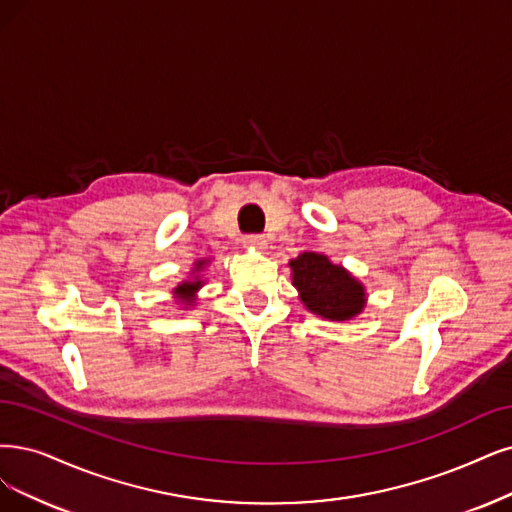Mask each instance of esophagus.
I'll return each mask as SVG.
<instances>
[{"instance_id": "obj_1", "label": "esophagus", "mask_w": 512, "mask_h": 512, "mask_svg": "<svg viewBox=\"0 0 512 512\" xmlns=\"http://www.w3.org/2000/svg\"><path fill=\"white\" fill-rule=\"evenodd\" d=\"M244 246L246 249H251V251H263V249H268V240L263 238V236H244Z\"/></svg>"}]
</instances>
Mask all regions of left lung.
<instances>
[{
  "mask_svg": "<svg viewBox=\"0 0 512 512\" xmlns=\"http://www.w3.org/2000/svg\"><path fill=\"white\" fill-rule=\"evenodd\" d=\"M293 287L304 308L318 318L346 323L367 306V291L361 280L327 255L301 253L289 261Z\"/></svg>",
  "mask_w": 512,
  "mask_h": 512,
  "instance_id": "obj_1",
  "label": "left lung"
}]
</instances>
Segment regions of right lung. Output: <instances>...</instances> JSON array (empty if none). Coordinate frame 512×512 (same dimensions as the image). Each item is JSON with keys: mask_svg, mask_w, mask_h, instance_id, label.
I'll use <instances>...</instances> for the list:
<instances>
[{"mask_svg": "<svg viewBox=\"0 0 512 512\" xmlns=\"http://www.w3.org/2000/svg\"><path fill=\"white\" fill-rule=\"evenodd\" d=\"M208 263H211V259H196L194 261V270L189 272V276L185 280H181L179 285L173 289V297L179 306H183L185 310L187 308H194L196 301H198V291L206 285V282L202 280V272L206 270Z\"/></svg>", "mask_w": 512, "mask_h": 512, "instance_id": "right-lung-1", "label": "right lung"}]
</instances>
